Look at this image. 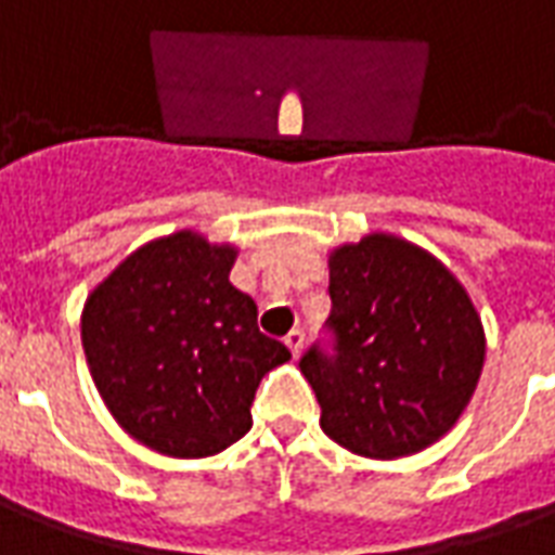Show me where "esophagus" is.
Instances as JSON below:
<instances>
[{
  "instance_id": "34e87169",
  "label": "esophagus",
  "mask_w": 555,
  "mask_h": 555,
  "mask_svg": "<svg viewBox=\"0 0 555 555\" xmlns=\"http://www.w3.org/2000/svg\"><path fill=\"white\" fill-rule=\"evenodd\" d=\"M302 341H306V336H302V330H291L288 336H285V345H288V350L297 357L302 350Z\"/></svg>"
}]
</instances>
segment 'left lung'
Instances as JSON below:
<instances>
[{
	"mask_svg": "<svg viewBox=\"0 0 555 555\" xmlns=\"http://www.w3.org/2000/svg\"><path fill=\"white\" fill-rule=\"evenodd\" d=\"M333 353L300 372L330 440L365 457H404L452 430L485 365V326L464 285L430 253L369 234L330 253Z\"/></svg>",
	"mask_w": 555,
	"mask_h": 555,
	"instance_id": "obj_1",
	"label": "left lung"
}]
</instances>
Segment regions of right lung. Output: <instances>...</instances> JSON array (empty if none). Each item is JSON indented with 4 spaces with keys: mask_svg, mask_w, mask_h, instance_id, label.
<instances>
[{
    "mask_svg": "<svg viewBox=\"0 0 555 555\" xmlns=\"http://www.w3.org/2000/svg\"><path fill=\"white\" fill-rule=\"evenodd\" d=\"M237 249L195 231L139 246L82 309V348L115 422L169 457H207L253 428V398L291 350L229 282Z\"/></svg>",
    "mask_w": 555,
    "mask_h": 555,
    "instance_id": "add662e5",
    "label": "right lung"
}]
</instances>
